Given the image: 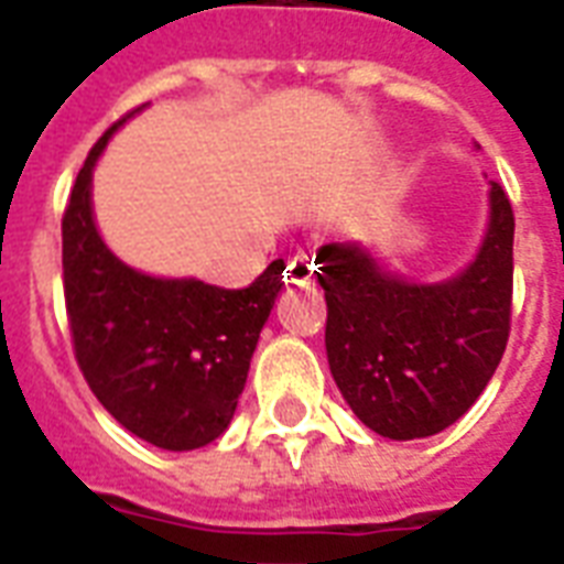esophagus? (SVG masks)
Here are the masks:
<instances>
[{"label": "esophagus", "instance_id": "obj_1", "mask_svg": "<svg viewBox=\"0 0 564 564\" xmlns=\"http://www.w3.org/2000/svg\"><path fill=\"white\" fill-rule=\"evenodd\" d=\"M313 272H316V263H313L310 257L292 254L290 260H286V272H283V278H286L290 283H301V281H310Z\"/></svg>", "mask_w": 564, "mask_h": 564}]
</instances>
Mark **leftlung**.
<instances>
[{"mask_svg": "<svg viewBox=\"0 0 564 564\" xmlns=\"http://www.w3.org/2000/svg\"><path fill=\"white\" fill-rule=\"evenodd\" d=\"M480 254L459 278L406 283L357 246H322L327 362L357 419L380 436L424 438L463 419L507 351L516 213L491 184Z\"/></svg>", "mask_w": 564, "mask_h": 564, "instance_id": "8db88e82", "label": "left lung"}]
</instances>
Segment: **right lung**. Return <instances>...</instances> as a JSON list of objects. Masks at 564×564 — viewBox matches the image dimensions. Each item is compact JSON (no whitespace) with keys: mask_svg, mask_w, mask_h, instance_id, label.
<instances>
[{"mask_svg":"<svg viewBox=\"0 0 564 564\" xmlns=\"http://www.w3.org/2000/svg\"><path fill=\"white\" fill-rule=\"evenodd\" d=\"M131 113L93 145L66 202V318L78 369L101 406L163 451H193L234 419L283 263L274 260L242 290H225L149 278L110 254L93 225V163Z\"/></svg>","mask_w":564,"mask_h":564,"instance_id":"right-lung-1","label":"right lung"}]
</instances>
